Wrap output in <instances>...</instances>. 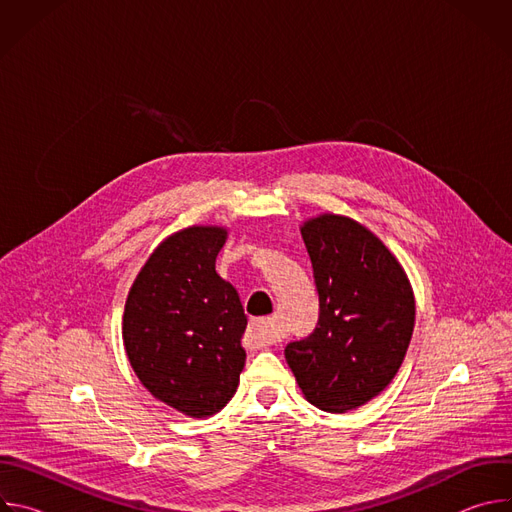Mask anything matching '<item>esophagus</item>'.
<instances>
[{"label":"esophagus","mask_w":512,"mask_h":512,"mask_svg":"<svg viewBox=\"0 0 512 512\" xmlns=\"http://www.w3.org/2000/svg\"><path fill=\"white\" fill-rule=\"evenodd\" d=\"M247 338L253 348H261L273 342V332H271V318H251Z\"/></svg>","instance_id":"1"}]
</instances>
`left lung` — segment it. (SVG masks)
<instances>
[{
    "mask_svg": "<svg viewBox=\"0 0 512 512\" xmlns=\"http://www.w3.org/2000/svg\"><path fill=\"white\" fill-rule=\"evenodd\" d=\"M302 237L320 316L308 338L285 346V360L312 405L344 413L397 375L413 334V291L393 253L352 218L322 214Z\"/></svg>",
    "mask_w": 512,
    "mask_h": 512,
    "instance_id": "8db88e82",
    "label": "left lung"
}]
</instances>
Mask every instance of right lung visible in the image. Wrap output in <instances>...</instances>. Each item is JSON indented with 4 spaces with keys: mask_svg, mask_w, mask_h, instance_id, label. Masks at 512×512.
Here are the masks:
<instances>
[{
    "mask_svg": "<svg viewBox=\"0 0 512 512\" xmlns=\"http://www.w3.org/2000/svg\"><path fill=\"white\" fill-rule=\"evenodd\" d=\"M227 231L190 227L168 237L131 285L123 342L143 387L166 405L208 417L239 387L247 328L237 289L214 263Z\"/></svg>",
    "mask_w": 512,
    "mask_h": 512,
    "instance_id": "obj_1",
    "label": "right lung"
}]
</instances>
